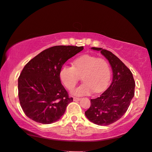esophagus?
I'll list each match as a JSON object with an SVG mask.
<instances>
[{
	"mask_svg": "<svg viewBox=\"0 0 152 152\" xmlns=\"http://www.w3.org/2000/svg\"><path fill=\"white\" fill-rule=\"evenodd\" d=\"M73 99H74V102H78V101H80V99L78 98V97H74V98H73Z\"/></svg>",
	"mask_w": 152,
	"mask_h": 152,
	"instance_id": "esophagus-1",
	"label": "esophagus"
}]
</instances>
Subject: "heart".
<instances>
[{
  "label": "heart",
  "mask_w": 152,
  "mask_h": 152,
  "mask_svg": "<svg viewBox=\"0 0 152 152\" xmlns=\"http://www.w3.org/2000/svg\"><path fill=\"white\" fill-rule=\"evenodd\" d=\"M82 76L83 83L72 91L76 96L99 92L106 88L110 78V66L106 60L90 55H83L73 61L72 66L64 64L60 68L59 77L68 90H72Z\"/></svg>",
  "instance_id": "b5f03b06"
}]
</instances>
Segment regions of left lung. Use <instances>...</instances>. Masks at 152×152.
<instances>
[{"label":"left lung","mask_w":152,"mask_h":152,"mask_svg":"<svg viewBox=\"0 0 152 152\" xmlns=\"http://www.w3.org/2000/svg\"><path fill=\"white\" fill-rule=\"evenodd\" d=\"M91 49L100 51L108 60L113 70V80L99 97L90 100V108L85 114L94 124L108 126L120 120L126 112L134 96L135 81L130 69L113 53L102 48Z\"/></svg>","instance_id":"8db88e82"}]
</instances>
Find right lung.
Segmentation results:
<instances>
[{"instance_id":"add662e5","label":"right lung","mask_w":152,"mask_h":152,"mask_svg":"<svg viewBox=\"0 0 152 152\" xmlns=\"http://www.w3.org/2000/svg\"><path fill=\"white\" fill-rule=\"evenodd\" d=\"M83 46H55L43 50L24 66L18 79L20 104L26 116L49 124L64 115L73 98L61 84L59 72Z\"/></svg>"}]
</instances>
